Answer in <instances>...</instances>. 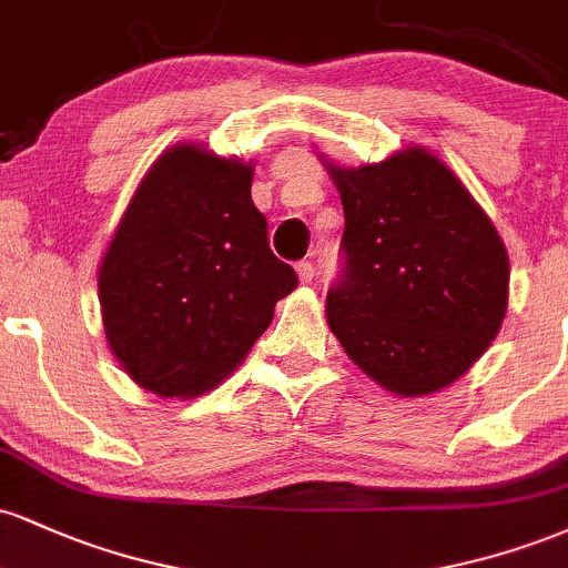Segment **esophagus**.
<instances>
[{
	"mask_svg": "<svg viewBox=\"0 0 568 568\" xmlns=\"http://www.w3.org/2000/svg\"><path fill=\"white\" fill-rule=\"evenodd\" d=\"M296 275L302 283H312V277H315V266H312V262H298L296 264Z\"/></svg>",
	"mask_w": 568,
	"mask_h": 568,
	"instance_id": "esophagus-1",
	"label": "esophagus"
}]
</instances>
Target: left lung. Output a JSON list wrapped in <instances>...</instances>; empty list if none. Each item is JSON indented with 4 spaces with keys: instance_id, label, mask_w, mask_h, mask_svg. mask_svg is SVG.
<instances>
[{
    "instance_id": "8db88e82",
    "label": "left lung",
    "mask_w": 568,
    "mask_h": 568,
    "mask_svg": "<svg viewBox=\"0 0 568 568\" xmlns=\"http://www.w3.org/2000/svg\"><path fill=\"white\" fill-rule=\"evenodd\" d=\"M325 168L344 205V270L325 298L328 328L389 393H438L470 371L505 321V243L427 149Z\"/></svg>"
}]
</instances>
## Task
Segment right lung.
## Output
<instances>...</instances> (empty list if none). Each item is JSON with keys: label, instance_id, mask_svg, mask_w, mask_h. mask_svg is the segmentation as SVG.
Wrapping results in <instances>:
<instances>
[{"label": "right lung", "instance_id": "add662e5", "mask_svg": "<svg viewBox=\"0 0 568 568\" xmlns=\"http://www.w3.org/2000/svg\"><path fill=\"white\" fill-rule=\"evenodd\" d=\"M253 165L175 143L149 168L98 270L103 334L160 397L213 389L296 288L251 200Z\"/></svg>", "mask_w": 568, "mask_h": 568}]
</instances>
